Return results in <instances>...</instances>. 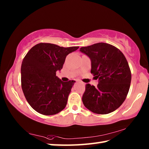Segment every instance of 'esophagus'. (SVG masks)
Here are the masks:
<instances>
[{
    "label": "esophagus",
    "mask_w": 149,
    "mask_h": 149,
    "mask_svg": "<svg viewBox=\"0 0 149 149\" xmlns=\"http://www.w3.org/2000/svg\"><path fill=\"white\" fill-rule=\"evenodd\" d=\"M81 84L83 85H84V86L85 85V84H84V83H81Z\"/></svg>",
    "instance_id": "34e87169"
}]
</instances>
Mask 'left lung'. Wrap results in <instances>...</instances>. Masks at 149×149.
Here are the masks:
<instances>
[{"label": "left lung", "instance_id": "1", "mask_svg": "<svg viewBox=\"0 0 149 149\" xmlns=\"http://www.w3.org/2000/svg\"><path fill=\"white\" fill-rule=\"evenodd\" d=\"M79 50L90 58L91 73L99 81L96 87L85 85L82 97L84 106L98 114L114 112L125 100L132 80L125 56L118 48L105 42L82 47Z\"/></svg>", "mask_w": 149, "mask_h": 149}]
</instances>
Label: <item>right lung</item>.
I'll return each mask as SVG.
<instances>
[{"label":"right lung","instance_id":"1","mask_svg":"<svg viewBox=\"0 0 149 149\" xmlns=\"http://www.w3.org/2000/svg\"><path fill=\"white\" fill-rule=\"evenodd\" d=\"M79 47H63L41 42L30 49L21 66V84L29 105L40 114H56L67 104L75 81L64 82L56 75L68 54Z\"/></svg>","mask_w":149,"mask_h":149}]
</instances>
